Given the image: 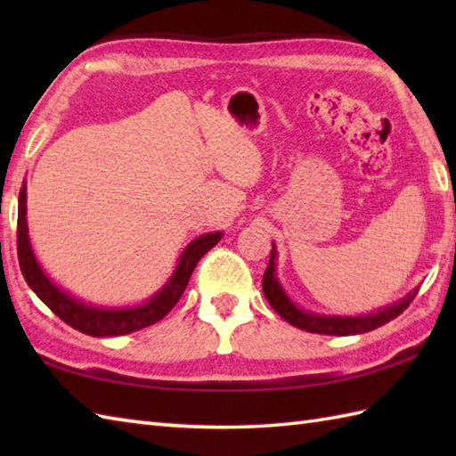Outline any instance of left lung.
<instances>
[{"label": "left lung", "mask_w": 456, "mask_h": 456, "mask_svg": "<svg viewBox=\"0 0 456 456\" xmlns=\"http://www.w3.org/2000/svg\"><path fill=\"white\" fill-rule=\"evenodd\" d=\"M276 247L273 243V253H270V260L266 266V273L263 278V292L268 299V304L274 307V312L284 317L289 325L297 329H304L307 333H319V335H361L368 333L372 329H378L386 325L392 319L398 317L405 307L411 304V299L418 296L419 286L413 288L408 296H403L398 302L392 305H386L376 309V312L364 314V315H323V314H314L307 312L304 307H297L292 297L286 294V289L280 284L276 276Z\"/></svg>", "instance_id": "8db88e82"}]
</instances>
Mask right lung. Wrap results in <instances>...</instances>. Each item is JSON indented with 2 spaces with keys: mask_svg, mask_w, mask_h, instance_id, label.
Segmentation results:
<instances>
[{
  "mask_svg": "<svg viewBox=\"0 0 456 456\" xmlns=\"http://www.w3.org/2000/svg\"><path fill=\"white\" fill-rule=\"evenodd\" d=\"M223 233L200 235L186 245L178 258V265L174 268L172 276L167 280L157 294L144 299L142 304L127 305V307H105L86 304L84 299L74 297L70 292H66L51 278L46 276L43 266L38 265L35 250L31 247L27 227V182H23L21 191H19V209H17V256L19 266L28 288L38 296L45 305L80 333L92 337H119L127 335L139 329L149 327L160 322L170 309L178 304L180 296L188 286V280L193 273V268L200 263V258L216 247L221 240Z\"/></svg>",
  "mask_w": 456,
  "mask_h": 456,
  "instance_id": "obj_1",
  "label": "right lung"
}]
</instances>
